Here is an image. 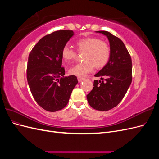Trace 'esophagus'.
Returning a JSON list of instances; mask_svg holds the SVG:
<instances>
[{
	"mask_svg": "<svg viewBox=\"0 0 159 159\" xmlns=\"http://www.w3.org/2000/svg\"><path fill=\"white\" fill-rule=\"evenodd\" d=\"M78 80L79 82H81V81H82L84 80L83 78H80V77H78Z\"/></svg>",
	"mask_w": 159,
	"mask_h": 159,
	"instance_id": "esophagus-1",
	"label": "esophagus"
}]
</instances>
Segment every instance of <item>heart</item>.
<instances>
[{"mask_svg":"<svg viewBox=\"0 0 159 159\" xmlns=\"http://www.w3.org/2000/svg\"><path fill=\"white\" fill-rule=\"evenodd\" d=\"M77 50L80 53L85 52L84 62L71 67L70 74L78 77H84L93 70L102 68L107 64L111 51L106 42L95 37L85 38L76 42ZM62 57L66 61H71L76 58L77 53L68 46L62 49Z\"/></svg>","mask_w":159,"mask_h":159,"instance_id":"obj_1","label":"heart"}]
</instances>
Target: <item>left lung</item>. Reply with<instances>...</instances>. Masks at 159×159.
Listing matches in <instances>:
<instances>
[{
    "mask_svg": "<svg viewBox=\"0 0 159 159\" xmlns=\"http://www.w3.org/2000/svg\"><path fill=\"white\" fill-rule=\"evenodd\" d=\"M96 32L107 37L111 54L107 64L95 75L104 80H94L93 88L87 99L91 107L107 111L121 102L131 84L132 61L121 39L107 31Z\"/></svg>",
    "mask_w": 159,
    "mask_h": 159,
    "instance_id": "left-lung-1",
    "label": "left lung"
}]
</instances>
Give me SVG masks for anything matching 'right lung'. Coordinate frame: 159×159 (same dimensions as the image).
<instances>
[{
	"label": "right lung",
	"mask_w": 159,
	"mask_h": 159,
	"mask_svg": "<svg viewBox=\"0 0 159 159\" xmlns=\"http://www.w3.org/2000/svg\"><path fill=\"white\" fill-rule=\"evenodd\" d=\"M72 30H57L38 41L28 56L26 76L32 95L44 109L55 112L64 108L78 83L75 75L64 77L62 49L74 36Z\"/></svg>",
	"instance_id": "right-lung-1"
}]
</instances>
